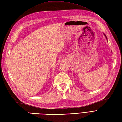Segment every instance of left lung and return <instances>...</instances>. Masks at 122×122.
Wrapping results in <instances>:
<instances>
[{"mask_svg": "<svg viewBox=\"0 0 122 122\" xmlns=\"http://www.w3.org/2000/svg\"><path fill=\"white\" fill-rule=\"evenodd\" d=\"M103 35H104V36H105V38H106V39H107V36H106V35L104 34V33H103Z\"/></svg>", "mask_w": 122, "mask_h": 122, "instance_id": "1", "label": "left lung"}]
</instances>
